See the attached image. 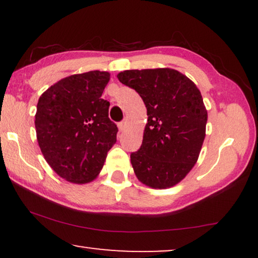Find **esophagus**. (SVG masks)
<instances>
[{
    "label": "esophagus",
    "mask_w": 258,
    "mask_h": 258,
    "mask_svg": "<svg viewBox=\"0 0 258 258\" xmlns=\"http://www.w3.org/2000/svg\"><path fill=\"white\" fill-rule=\"evenodd\" d=\"M125 126H126V122H125V121H122V122L118 123V129H119V132H123V130L125 129Z\"/></svg>",
    "instance_id": "obj_1"
}]
</instances>
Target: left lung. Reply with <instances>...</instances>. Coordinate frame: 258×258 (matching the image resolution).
I'll return each mask as SVG.
<instances>
[{
    "mask_svg": "<svg viewBox=\"0 0 258 258\" xmlns=\"http://www.w3.org/2000/svg\"><path fill=\"white\" fill-rule=\"evenodd\" d=\"M117 79L147 108L142 146L130 155L137 178L154 189L176 185L195 165L206 137L208 112L199 88L170 68L125 70Z\"/></svg>",
    "mask_w": 258,
    "mask_h": 258,
    "instance_id": "1",
    "label": "left lung"
}]
</instances>
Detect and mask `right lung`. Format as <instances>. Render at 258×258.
I'll use <instances>...</instances> for the list:
<instances>
[{"mask_svg":"<svg viewBox=\"0 0 258 258\" xmlns=\"http://www.w3.org/2000/svg\"><path fill=\"white\" fill-rule=\"evenodd\" d=\"M110 80L107 72L66 77L41 95L35 128L42 154L56 174L73 183H88L103 168L118 129L101 98Z\"/></svg>","mask_w":258,"mask_h":258,"instance_id":"obj_1","label":"right lung"}]
</instances>
